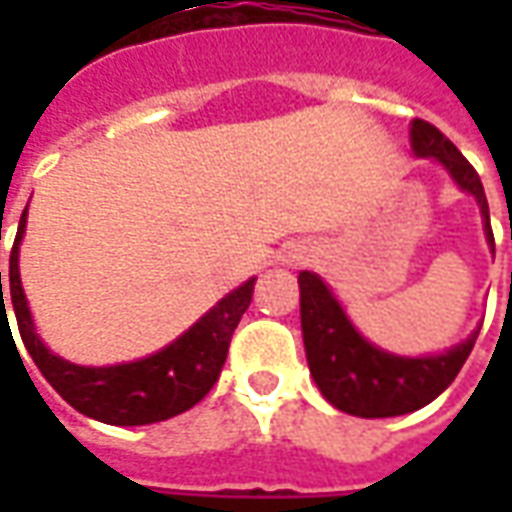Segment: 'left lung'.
I'll list each match as a JSON object with an SVG mask.
<instances>
[{"instance_id":"8db88e82","label":"left lung","mask_w":512,"mask_h":512,"mask_svg":"<svg viewBox=\"0 0 512 512\" xmlns=\"http://www.w3.org/2000/svg\"><path fill=\"white\" fill-rule=\"evenodd\" d=\"M411 147L417 156L441 161L450 169L452 180L463 191L477 197L485 216L488 244L494 246V230L488 222V200H485L477 169L463 158L461 150L452 145L439 128L430 126L428 120L411 123ZM299 288L301 332H304L312 378L332 406L354 417H400V414L428 406L430 400H436L461 373L463 362L469 359L474 340L480 334L474 332L466 343L455 345L452 351L441 356L403 359V356L378 351L376 345L367 343L345 318L343 307L337 304L329 288L315 274L301 271Z\"/></svg>"}]
</instances>
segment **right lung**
Instances as JSON below:
<instances>
[{
  "instance_id": "obj_1",
  "label": "right lung",
  "mask_w": 512,
  "mask_h": 512,
  "mask_svg": "<svg viewBox=\"0 0 512 512\" xmlns=\"http://www.w3.org/2000/svg\"><path fill=\"white\" fill-rule=\"evenodd\" d=\"M24 224H27V211L21 213L16 241L10 249V301L16 312L18 332L43 378L76 411L106 425H150L189 411L211 392V386L222 373L235 326L252 301L255 279H249L230 296H224L211 312H205L189 332L180 334L164 351L128 365L79 367L51 354L35 334L18 279V244L24 235Z\"/></svg>"
}]
</instances>
